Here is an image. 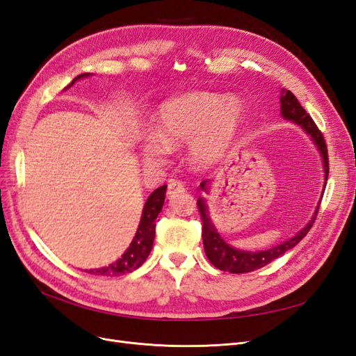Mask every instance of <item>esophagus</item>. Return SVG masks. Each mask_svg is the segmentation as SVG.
<instances>
[{
	"label": "esophagus",
	"instance_id": "1",
	"mask_svg": "<svg viewBox=\"0 0 356 356\" xmlns=\"http://www.w3.org/2000/svg\"><path fill=\"white\" fill-rule=\"evenodd\" d=\"M184 191H186V186L182 184L181 181H175V179L169 181V184H168V197L169 199L175 197V196L181 195V193H184Z\"/></svg>",
	"mask_w": 356,
	"mask_h": 356
}]
</instances>
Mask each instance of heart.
<instances>
[{"mask_svg": "<svg viewBox=\"0 0 356 356\" xmlns=\"http://www.w3.org/2000/svg\"><path fill=\"white\" fill-rule=\"evenodd\" d=\"M245 122L239 99L217 93H190L166 101L156 118V132L141 138L139 152L147 165H161L170 147L190 144L199 165L217 163L234 144Z\"/></svg>", "mask_w": 356, "mask_h": 356, "instance_id": "1", "label": "heart"}]
</instances>
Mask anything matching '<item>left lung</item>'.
I'll return each instance as SVG.
<instances>
[{
    "instance_id": "8db88e82",
    "label": "left lung",
    "mask_w": 356,
    "mask_h": 356,
    "mask_svg": "<svg viewBox=\"0 0 356 356\" xmlns=\"http://www.w3.org/2000/svg\"><path fill=\"white\" fill-rule=\"evenodd\" d=\"M281 115L285 118V120L293 122L298 124L303 131L310 136L312 141H314L315 147L318 148V152L321 154L322 160V168H324V188L328 179V154H327V145L324 141V136L319 132V129L316 127L315 122L312 120V117L306 113L303 106L300 105L296 96L291 93L289 90H282L281 92ZM208 182L209 181H203L200 184V188L203 191H208ZM197 207L199 212L202 217V239H203V248H204V254L209 258V261L220 268V270L224 272H230V273H246V272H252L257 270V268L264 267L266 264L272 263L276 260L277 257L284 255L286 251H289L291 248H294L301 239L305 238L307 232L310 230L312 225H314V221L318 215L319 209V203L318 207L312 215L310 221L301 229L296 236L289 238L279 245H275L272 248H267L264 251H243L238 250V248H233L230 243L225 242L218 230L215 229V225L209 217V211H208V203L207 199L199 197L197 199Z\"/></svg>"
}]
</instances>
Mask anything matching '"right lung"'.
Returning <instances> with one entry per match:
<instances>
[{
  "mask_svg": "<svg viewBox=\"0 0 356 356\" xmlns=\"http://www.w3.org/2000/svg\"><path fill=\"white\" fill-rule=\"evenodd\" d=\"M90 72H84L75 77L71 84H68L65 90L70 89L71 86L79 81L81 79H88L90 77ZM166 187L168 186H161L156 188L152 195L148 196L144 208H143V215H141V221H139V225L136 229V233L134 236V239L129 245L127 250L123 252V255L115 260L113 264L101 267V268H90V270H86L88 273L92 275H105V276H118V275H124V273H131L136 270L138 267H141L144 261L147 260V257L152 252L153 242H154V236H156V218L160 213L161 208H163L165 203V195H166Z\"/></svg>",
  "mask_w": 356,
  "mask_h": 356,
  "instance_id": "add662e5",
  "label": "right lung"
}]
</instances>
